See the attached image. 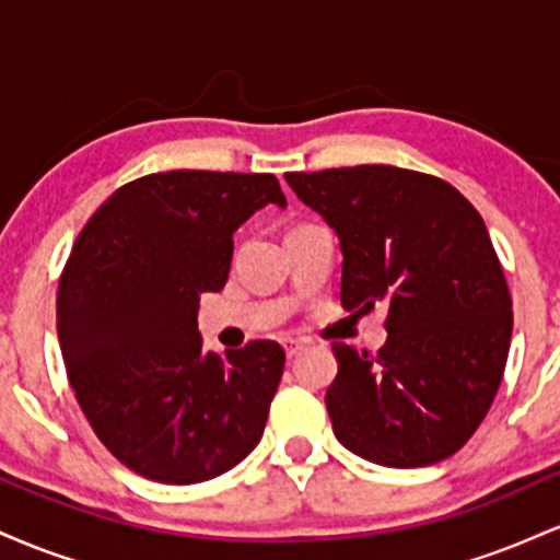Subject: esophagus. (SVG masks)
Instances as JSON below:
<instances>
[{
  "instance_id": "obj_1",
  "label": "esophagus",
  "mask_w": 560,
  "mask_h": 560,
  "mask_svg": "<svg viewBox=\"0 0 560 560\" xmlns=\"http://www.w3.org/2000/svg\"><path fill=\"white\" fill-rule=\"evenodd\" d=\"M300 350H302V342H300V339H284V352H287L289 361H292V358L298 355Z\"/></svg>"
}]
</instances>
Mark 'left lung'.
Returning a JSON list of instances; mask_svg holds the SVG:
<instances>
[{
	"label": "left lung",
	"instance_id": "left-lung-1",
	"mask_svg": "<svg viewBox=\"0 0 560 560\" xmlns=\"http://www.w3.org/2000/svg\"><path fill=\"white\" fill-rule=\"evenodd\" d=\"M287 182L337 231L342 307H389L376 355L334 342V434L382 466L450 458L498 395L513 329L511 292L479 210L453 184L395 165L287 173Z\"/></svg>",
	"mask_w": 560,
	"mask_h": 560
}]
</instances>
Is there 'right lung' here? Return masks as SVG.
I'll return each mask as SVG.
<instances>
[{
	"label": "right lung",
	"mask_w": 560,
	"mask_h": 560,
	"mask_svg": "<svg viewBox=\"0 0 560 560\" xmlns=\"http://www.w3.org/2000/svg\"><path fill=\"white\" fill-rule=\"evenodd\" d=\"M287 197L273 173L165 171L113 191L57 287L70 389L94 434L139 477L197 485L260 442L284 374L271 339L202 350L197 302L229 279L234 231Z\"/></svg>",
	"instance_id": "add662e5"
}]
</instances>
